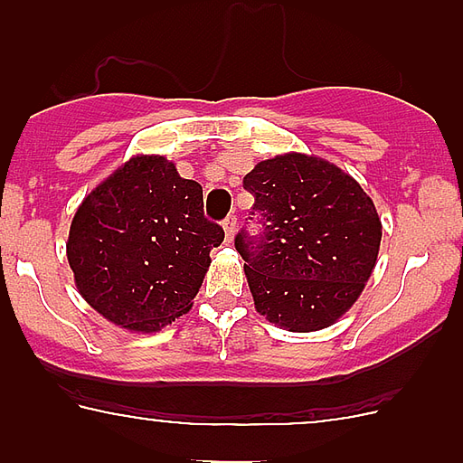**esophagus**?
Returning a JSON list of instances; mask_svg holds the SVG:
<instances>
[{"instance_id": "1", "label": "esophagus", "mask_w": 463, "mask_h": 463, "mask_svg": "<svg viewBox=\"0 0 463 463\" xmlns=\"http://www.w3.org/2000/svg\"><path fill=\"white\" fill-rule=\"evenodd\" d=\"M222 229H224V236H227V241L234 239V234H236V218H234V215H229V218L224 220Z\"/></svg>"}]
</instances>
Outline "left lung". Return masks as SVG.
<instances>
[{"mask_svg": "<svg viewBox=\"0 0 463 463\" xmlns=\"http://www.w3.org/2000/svg\"><path fill=\"white\" fill-rule=\"evenodd\" d=\"M260 239L241 232L255 308L288 331H320L364 292L383 239L375 203L353 175L301 153L264 159L243 178ZM252 220V218H250Z\"/></svg>", "mask_w": 463, "mask_h": 463, "instance_id": "8db88e82", "label": "left lung"}]
</instances>
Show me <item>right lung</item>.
<instances>
[{
  "label": "right lung",
  "mask_w": 463,
  "mask_h": 463,
  "mask_svg": "<svg viewBox=\"0 0 463 463\" xmlns=\"http://www.w3.org/2000/svg\"><path fill=\"white\" fill-rule=\"evenodd\" d=\"M222 241V227L203 218L199 183L162 155H134L83 199L67 260L101 317L153 334L192 308Z\"/></svg>",
  "instance_id": "1"
}]
</instances>
